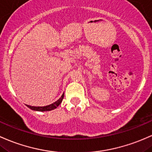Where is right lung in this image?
<instances>
[{"label": "right lung", "instance_id": "right-lung-1", "mask_svg": "<svg viewBox=\"0 0 152 152\" xmlns=\"http://www.w3.org/2000/svg\"><path fill=\"white\" fill-rule=\"evenodd\" d=\"M63 97H64V93L62 94V96L59 98V99H58L57 101L53 102V104H49V105H47V106H44V107H34V106H30V105H27L26 104L29 109L32 110L34 111H39V112H45V111H50L56 109L57 108L58 106L60 105L61 102H62Z\"/></svg>", "mask_w": 152, "mask_h": 152}]
</instances>
